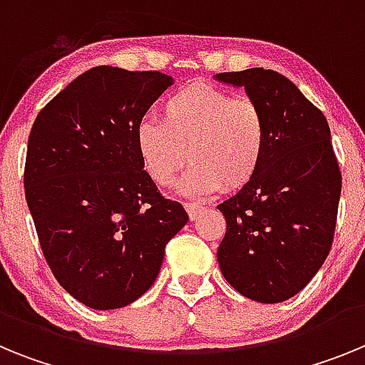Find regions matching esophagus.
<instances>
[{
	"instance_id": "obj_1",
	"label": "esophagus",
	"mask_w": 365,
	"mask_h": 365,
	"mask_svg": "<svg viewBox=\"0 0 365 365\" xmlns=\"http://www.w3.org/2000/svg\"><path fill=\"white\" fill-rule=\"evenodd\" d=\"M185 208H186V212H188V215L192 221H195V219L199 217V214L205 210V206L197 205V202H185Z\"/></svg>"
}]
</instances>
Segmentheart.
Masks as SVG:
<instances>
[{
  "instance_id": "1",
  "label": "heart",
  "mask_w": 365,
  "mask_h": 365,
  "mask_svg": "<svg viewBox=\"0 0 365 365\" xmlns=\"http://www.w3.org/2000/svg\"><path fill=\"white\" fill-rule=\"evenodd\" d=\"M135 150L146 175L157 186L180 179L186 195L240 190L256 177L267 150V122L259 106L210 83L180 87L160 104L159 118L135 128Z\"/></svg>"
}]
</instances>
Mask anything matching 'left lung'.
<instances>
[{
  "instance_id": "8db88e82",
  "label": "left lung",
  "mask_w": 365,
  "mask_h": 365,
  "mask_svg": "<svg viewBox=\"0 0 365 365\" xmlns=\"http://www.w3.org/2000/svg\"><path fill=\"white\" fill-rule=\"evenodd\" d=\"M214 78L243 87L267 122L256 177L217 206L227 219L219 267L240 294L285 302L314 278L333 245L341 173L331 130L324 113L276 71L254 67Z\"/></svg>"
}]
</instances>
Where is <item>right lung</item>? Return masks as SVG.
<instances>
[{
    "label": "right lung",
    "instance_id": "right-lung-1",
    "mask_svg": "<svg viewBox=\"0 0 365 365\" xmlns=\"http://www.w3.org/2000/svg\"><path fill=\"white\" fill-rule=\"evenodd\" d=\"M172 83L157 71L93 67L32 124L24 185L41 250L58 283L96 311L140 298L188 222L135 150V128Z\"/></svg>",
    "mask_w": 365,
    "mask_h": 365
}]
</instances>
